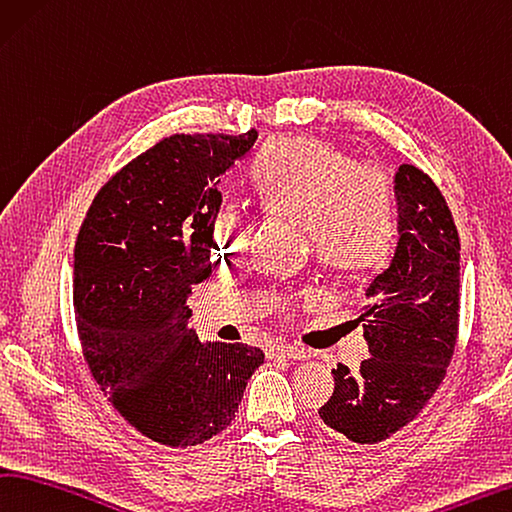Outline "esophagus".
I'll list each match as a JSON object with an SVG mask.
<instances>
[{"label": "esophagus", "mask_w": 512, "mask_h": 512, "mask_svg": "<svg viewBox=\"0 0 512 512\" xmlns=\"http://www.w3.org/2000/svg\"><path fill=\"white\" fill-rule=\"evenodd\" d=\"M272 355L285 357V360H306V357H310L306 348H299V346H294V344H274L272 346Z\"/></svg>", "instance_id": "34e87169"}]
</instances>
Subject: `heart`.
Wrapping results in <instances>:
<instances>
[{"mask_svg":"<svg viewBox=\"0 0 512 512\" xmlns=\"http://www.w3.org/2000/svg\"><path fill=\"white\" fill-rule=\"evenodd\" d=\"M254 200L265 213L301 220L308 249L342 272H364L387 261L398 236L396 200L389 175L312 137L267 141L249 168ZM254 220L236 204H224L211 222V254L240 261L251 247ZM310 297V292H306ZM297 297L283 299L294 312Z\"/></svg>","mask_w":512,"mask_h":512,"instance_id":"obj_1","label":"heart"}]
</instances>
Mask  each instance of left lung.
Returning <instances> with one entry per match:
<instances>
[{
	"mask_svg": "<svg viewBox=\"0 0 512 512\" xmlns=\"http://www.w3.org/2000/svg\"><path fill=\"white\" fill-rule=\"evenodd\" d=\"M398 247L366 285L362 321L371 357L351 373L337 364L335 393L319 416L357 445L407 427L445 380L459 337L461 242L443 193L423 170L396 175Z\"/></svg>",
	"mask_w": 512,
	"mask_h": 512,
	"instance_id": "obj_1",
	"label": "left lung"
}]
</instances>
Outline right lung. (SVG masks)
<instances>
[{"mask_svg": "<svg viewBox=\"0 0 512 512\" xmlns=\"http://www.w3.org/2000/svg\"><path fill=\"white\" fill-rule=\"evenodd\" d=\"M258 139L173 134L96 193L74 247V310L83 357L116 414L150 441L191 447L236 418L265 355L200 344L186 297L211 276L220 177Z\"/></svg>", "mask_w": 512, "mask_h": 512, "instance_id": "1", "label": "right lung"}]
</instances>
